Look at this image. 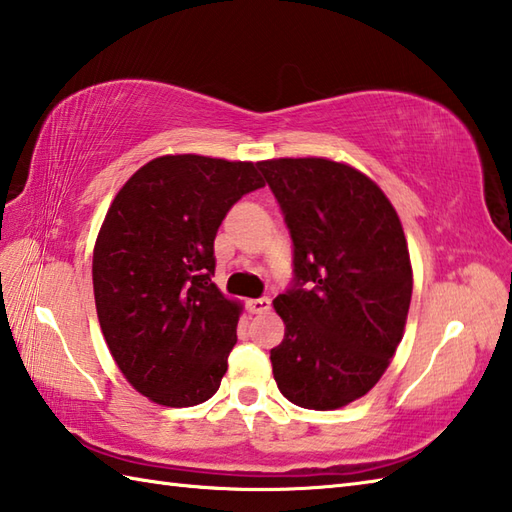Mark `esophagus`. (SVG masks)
<instances>
[{"label": "esophagus", "instance_id": "obj_1", "mask_svg": "<svg viewBox=\"0 0 512 512\" xmlns=\"http://www.w3.org/2000/svg\"><path fill=\"white\" fill-rule=\"evenodd\" d=\"M246 308H248V312H253V314H264V312L270 310V299L268 297L248 299L246 301Z\"/></svg>", "mask_w": 512, "mask_h": 512}]
</instances>
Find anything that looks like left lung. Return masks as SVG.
Returning a JSON list of instances; mask_svg holds the SVG:
<instances>
[{
	"label": "left lung",
	"mask_w": 512,
	"mask_h": 512,
	"mask_svg": "<svg viewBox=\"0 0 512 512\" xmlns=\"http://www.w3.org/2000/svg\"><path fill=\"white\" fill-rule=\"evenodd\" d=\"M295 244V279L273 306L286 323L270 350L277 387L330 411L365 396L405 332L411 262L398 213L374 180L343 162H257Z\"/></svg>",
	"instance_id": "left-lung-1"
}]
</instances>
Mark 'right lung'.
Wrapping results in <instances>:
<instances>
[{"label": "right lung", "mask_w": 512, "mask_h": 512, "mask_svg": "<svg viewBox=\"0 0 512 512\" xmlns=\"http://www.w3.org/2000/svg\"><path fill=\"white\" fill-rule=\"evenodd\" d=\"M253 162L160 156L129 178L96 237V314L140 394L193 407L220 389L242 306L213 284V242L228 209L262 189Z\"/></svg>", "instance_id": "1"}]
</instances>
